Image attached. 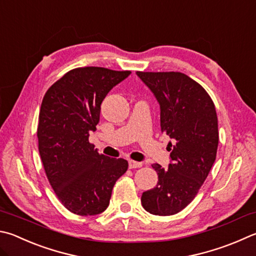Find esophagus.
Returning a JSON list of instances; mask_svg holds the SVG:
<instances>
[{
    "instance_id": "esophagus-1",
    "label": "esophagus",
    "mask_w": 256,
    "mask_h": 256,
    "mask_svg": "<svg viewBox=\"0 0 256 256\" xmlns=\"http://www.w3.org/2000/svg\"><path fill=\"white\" fill-rule=\"evenodd\" d=\"M142 166H143L142 162H138V161H133V160H130V161H128V166H130V169L141 168Z\"/></svg>"
}]
</instances>
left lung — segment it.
<instances>
[{
    "label": "left lung",
    "mask_w": 256,
    "mask_h": 256,
    "mask_svg": "<svg viewBox=\"0 0 256 256\" xmlns=\"http://www.w3.org/2000/svg\"><path fill=\"white\" fill-rule=\"evenodd\" d=\"M160 105L161 131L168 134V169L152 164L158 184L144 192L143 208L153 215L170 216L182 210L196 197L216 159L218 120L210 96L182 72H142Z\"/></svg>",
    "instance_id": "left-lung-1"
}]
</instances>
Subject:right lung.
<instances>
[{"label":"right lung","instance_id":"add662e5","mask_svg":"<svg viewBox=\"0 0 256 256\" xmlns=\"http://www.w3.org/2000/svg\"><path fill=\"white\" fill-rule=\"evenodd\" d=\"M130 74L102 67L72 69L42 100L36 132L41 161L58 199L76 215L103 212L116 180L128 170L126 160L100 154L88 138L100 122L102 102Z\"/></svg>","mask_w":256,"mask_h":256}]
</instances>
